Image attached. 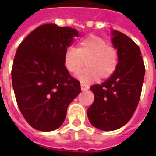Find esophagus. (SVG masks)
<instances>
[{
	"label": "esophagus",
	"instance_id": "obj_1",
	"mask_svg": "<svg viewBox=\"0 0 156 156\" xmlns=\"http://www.w3.org/2000/svg\"><path fill=\"white\" fill-rule=\"evenodd\" d=\"M80 87H81L82 91H86V90H88V88H89V86L87 84H84V83H81Z\"/></svg>",
	"mask_w": 156,
	"mask_h": 156
}]
</instances>
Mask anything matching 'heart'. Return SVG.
<instances>
[{
    "instance_id": "b5f03b06",
    "label": "heart",
    "mask_w": 156,
    "mask_h": 156,
    "mask_svg": "<svg viewBox=\"0 0 156 156\" xmlns=\"http://www.w3.org/2000/svg\"><path fill=\"white\" fill-rule=\"evenodd\" d=\"M86 61L88 68L78 74V78L83 83H91L107 79L115 73L119 63V54L115 48L108 46L105 38L90 35L78 41L77 48H68L63 56L66 69L72 74L80 71Z\"/></svg>"
}]
</instances>
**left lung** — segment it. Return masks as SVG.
<instances>
[{
	"mask_svg": "<svg viewBox=\"0 0 156 156\" xmlns=\"http://www.w3.org/2000/svg\"><path fill=\"white\" fill-rule=\"evenodd\" d=\"M112 42L118 51L115 73L101 84L90 87L94 101L88 109L93 126L112 131L127 124L136 110L144 82V61L140 49L128 36L112 31Z\"/></svg>",
	"mask_w": 156,
	"mask_h": 156,
	"instance_id": "left-lung-1",
	"label": "left lung"
}]
</instances>
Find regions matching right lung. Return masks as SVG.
Segmentation results:
<instances>
[{
    "label": "right lung",
    "mask_w": 156,
    "mask_h": 156,
    "mask_svg": "<svg viewBox=\"0 0 156 156\" xmlns=\"http://www.w3.org/2000/svg\"><path fill=\"white\" fill-rule=\"evenodd\" d=\"M78 37L76 29L44 24L19 45L12 69V86L20 111L32 128L54 130L61 126L80 83L69 74L63 56Z\"/></svg>",
    "instance_id": "obj_1"
}]
</instances>
